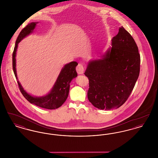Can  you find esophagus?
<instances>
[{"label":"esophagus","mask_w":158,"mask_h":158,"mask_svg":"<svg viewBox=\"0 0 158 158\" xmlns=\"http://www.w3.org/2000/svg\"><path fill=\"white\" fill-rule=\"evenodd\" d=\"M76 71H77V73L78 74H79V75H82V74H83L84 68H83L82 64H79L77 65V66L76 67Z\"/></svg>","instance_id":"esophagus-1"}]
</instances>
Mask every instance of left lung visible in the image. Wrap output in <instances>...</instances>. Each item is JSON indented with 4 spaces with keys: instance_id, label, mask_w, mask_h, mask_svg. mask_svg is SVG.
I'll use <instances>...</instances> for the list:
<instances>
[{
    "instance_id": "obj_1",
    "label": "left lung",
    "mask_w": 158,
    "mask_h": 158,
    "mask_svg": "<svg viewBox=\"0 0 158 158\" xmlns=\"http://www.w3.org/2000/svg\"><path fill=\"white\" fill-rule=\"evenodd\" d=\"M101 59L88 63V98L100 110L118 108L127 99L140 73V57L135 40L123 27Z\"/></svg>"
}]
</instances>
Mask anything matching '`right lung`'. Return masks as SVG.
<instances>
[{"instance_id":"obj_1","label":"right lung","mask_w":158,"mask_h":158,"mask_svg":"<svg viewBox=\"0 0 158 158\" xmlns=\"http://www.w3.org/2000/svg\"><path fill=\"white\" fill-rule=\"evenodd\" d=\"M37 23H31L25 27L19 34L15 43L14 50L12 54V66L18 84L23 96L30 103L48 110H54L59 108L66 101L69 95L70 83L73 79L77 77V74L76 67L78 63L72 61L64 66L61 69L57 80L53 85L52 89L45 95L42 97H34L27 92L19 82L16 69V54L18 44L27 36L32 34L35 28Z\"/></svg>"}]
</instances>
